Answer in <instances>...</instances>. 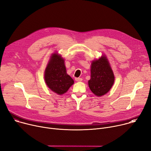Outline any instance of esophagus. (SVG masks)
<instances>
[{
	"instance_id": "obj_1",
	"label": "esophagus",
	"mask_w": 151,
	"mask_h": 151,
	"mask_svg": "<svg viewBox=\"0 0 151 151\" xmlns=\"http://www.w3.org/2000/svg\"><path fill=\"white\" fill-rule=\"evenodd\" d=\"M75 80H76V81H77V82H81V81H83V79L81 78H75Z\"/></svg>"
}]
</instances>
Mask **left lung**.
Segmentation results:
<instances>
[{"label": "left lung", "instance_id": "8db88e82", "mask_svg": "<svg viewBox=\"0 0 151 151\" xmlns=\"http://www.w3.org/2000/svg\"><path fill=\"white\" fill-rule=\"evenodd\" d=\"M114 81L113 70L105 57L92 62L88 86L95 95L101 96L105 94L113 86Z\"/></svg>", "mask_w": 151, "mask_h": 151}]
</instances>
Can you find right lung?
<instances>
[{
    "instance_id": "right-lung-1",
    "label": "right lung",
    "mask_w": 151,
    "mask_h": 151,
    "mask_svg": "<svg viewBox=\"0 0 151 151\" xmlns=\"http://www.w3.org/2000/svg\"><path fill=\"white\" fill-rule=\"evenodd\" d=\"M45 79L49 88L58 94L65 93L74 83L66 73L64 60L57 53L51 57L45 70Z\"/></svg>"
}]
</instances>
